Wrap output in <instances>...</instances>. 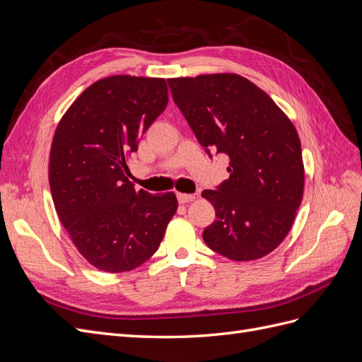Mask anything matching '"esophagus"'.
<instances>
[{"label": "esophagus", "mask_w": 362, "mask_h": 362, "mask_svg": "<svg viewBox=\"0 0 362 362\" xmlns=\"http://www.w3.org/2000/svg\"><path fill=\"white\" fill-rule=\"evenodd\" d=\"M180 204H189L196 199V194H187V193H178L177 194Z\"/></svg>", "instance_id": "obj_1"}]
</instances>
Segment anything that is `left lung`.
Returning a JSON list of instances; mask_svg holds the SVG:
<instances>
[{
	"mask_svg": "<svg viewBox=\"0 0 362 362\" xmlns=\"http://www.w3.org/2000/svg\"><path fill=\"white\" fill-rule=\"evenodd\" d=\"M168 83L208 154L229 157V178L218 190L202 192L216 210L204 242L233 261L266 257L290 233L302 202L298 131L275 101L242 75L206 74Z\"/></svg>",
	"mask_w": 362,
	"mask_h": 362,
	"instance_id": "obj_1",
	"label": "left lung"
}]
</instances>
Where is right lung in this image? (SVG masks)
<instances>
[{
	"label": "right lung",
	"instance_id": "1",
	"mask_svg": "<svg viewBox=\"0 0 362 362\" xmlns=\"http://www.w3.org/2000/svg\"><path fill=\"white\" fill-rule=\"evenodd\" d=\"M168 101L164 78L112 75L87 87L54 133L48 170L54 206L76 250L103 272L144 264L177 213L173 192H137L128 180L139 139Z\"/></svg>",
	"mask_w": 362,
	"mask_h": 362
}]
</instances>
